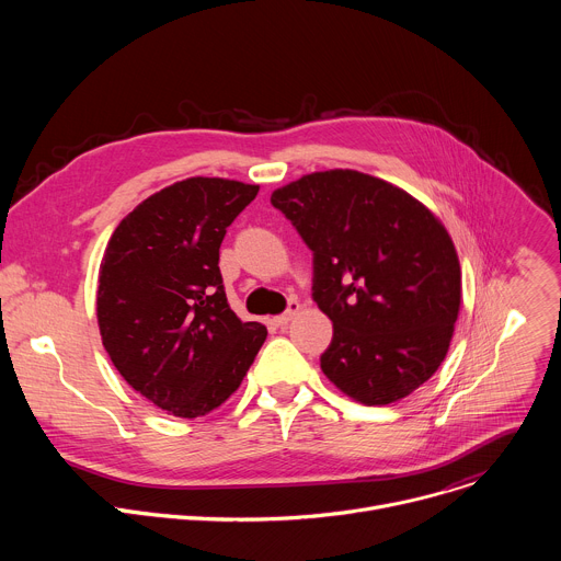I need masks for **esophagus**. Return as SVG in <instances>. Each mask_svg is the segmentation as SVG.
<instances>
[{
    "instance_id": "34e87169",
    "label": "esophagus",
    "mask_w": 561,
    "mask_h": 561,
    "mask_svg": "<svg viewBox=\"0 0 561 561\" xmlns=\"http://www.w3.org/2000/svg\"><path fill=\"white\" fill-rule=\"evenodd\" d=\"M299 308H301V306H299V301H297V299H290L288 310H286V312H282V314H277V317H273L271 322H273L275 327H279V329H282V327H286V324L290 322V319L299 312Z\"/></svg>"
}]
</instances>
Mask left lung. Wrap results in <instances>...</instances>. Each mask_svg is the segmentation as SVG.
<instances>
[{
  "label": "left lung",
  "instance_id": "obj_1",
  "mask_svg": "<svg viewBox=\"0 0 561 561\" xmlns=\"http://www.w3.org/2000/svg\"><path fill=\"white\" fill-rule=\"evenodd\" d=\"M312 251V299L333 322L324 375L366 407L397 402L444 362L461 306L446 226L379 178L333 169L273 191Z\"/></svg>",
  "mask_w": 561,
  "mask_h": 561
}]
</instances>
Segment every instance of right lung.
<instances>
[{"label": "right lung", "instance_id": "obj_1", "mask_svg": "<svg viewBox=\"0 0 561 561\" xmlns=\"http://www.w3.org/2000/svg\"><path fill=\"white\" fill-rule=\"evenodd\" d=\"M257 184L188 178L146 197L108 239L98 324L119 375L169 415L204 417L239 388L266 340L226 299L219 247Z\"/></svg>", "mask_w": 561, "mask_h": 561}]
</instances>
